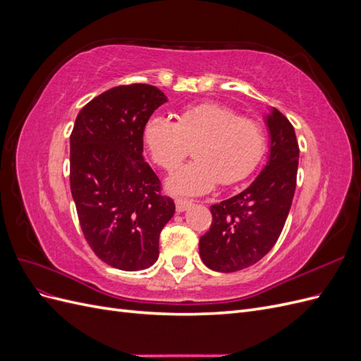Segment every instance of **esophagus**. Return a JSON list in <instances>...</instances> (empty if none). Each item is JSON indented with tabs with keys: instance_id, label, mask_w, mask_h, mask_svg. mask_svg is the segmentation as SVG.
<instances>
[{
	"instance_id": "1",
	"label": "esophagus",
	"mask_w": 361,
	"mask_h": 361,
	"mask_svg": "<svg viewBox=\"0 0 361 361\" xmlns=\"http://www.w3.org/2000/svg\"><path fill=\"white\" fill-rule=\"evenodd\" d=\"M174 203H176V211L178 212H185L187 209H190L191 204H192L190 200H185V199H176V200H174Z\"/></svg>"
}]
</instances>
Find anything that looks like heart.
I'll use <instances>...</instances> for the list:
<instances>
[{
  "mask_svg": "<svg viewBox=\"0 0 361 361\" xmlns=\"http://www.w3.org/2000/svg\"><path fill=\"white\" fill-rule=\"evenodd\" d=\"M149 154L159 167L171 170L190 154L194 161L174 170L166 180L173 194L200 195L220 180L232 185L256 169L267 149L265 130L220 104H200L178 114L176 122L154 116L143 130Z\"/></svg>",
  "mask_w": 361,
  "mask_h": 361,
  "instance_id": "obj_1",
  "label": "heart"
}]
</instances>
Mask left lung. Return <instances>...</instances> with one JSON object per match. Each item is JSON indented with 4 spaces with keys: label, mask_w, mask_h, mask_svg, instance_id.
<instances>
[{
    "label": "left lung",
    "mask_w": 361,
    "mask_h": 361,
    "mask_svg": "<svg viewBox=\"0 0 361 361\" xmlns=\"http://www.w3.org/2000/svg\"><path fill=\"white\" fill-rule=\"evenodd\" d=\"M264 120L269 137L267 164L244 191L211 206L212 224L200 238L203 264L218 272L244 269L267 256L290 209L300 158L297 135L276 108H268Z\"/></svg>",
    "instance_id": "obj_1"
}]
</instances>
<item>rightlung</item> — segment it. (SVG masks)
Listing matches in <instances>:
<instances>
[{
  "instance_id": "obj_1",
  "label": "right lung",
  "mask_w": 361,
  "mask_h": 361,
  "mask_svg": "<svg viewBox=\"0 0 361 361\" xmlns=\"http://www.w3.org/2000/svg\"><path fill=\"white\" fill-rule=\"evenodd\" d=\"M167 96L149 84L120 85L96 96L71 134V191L87 243L123 271L152 267L159 233L174 214L143 157V130Z\"/></svg>"
}]
</instances>
